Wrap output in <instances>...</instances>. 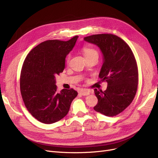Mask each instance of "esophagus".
<instances>
[{
    "mask_svg": "<svg viewBox=\"0 0 158 158\" xmlns=\"http://www.w3.org/2000/svg\"><path fill=\"white\" fill-rule=\"evenodd\" d=\"M79 93L81 94V95H89L90 94V93H91V92L89 90H88V89H81V90H80V92H79Z\"/></svg>",
    "mask_w": 158,
    "mask_h": 158,
    "instance_id": "34e87169",
    "label": "esophagus"
}]
</instances>
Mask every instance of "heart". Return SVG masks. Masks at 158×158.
Wrapping results in <instances>:
<instances>
[{"instance_id":"1","label":"heart","mask_w":158,"mask_h":158,"mask_svg":"<svg viewBox=\"0 0 158 158\" xmlns=\"http://www.w3.org/2000/svg\"><path fill=\"white\" fill-rule=\"evenodd\" d=\"M82 51L83 52L84 56L85 57V59H88L89 57H91L94 55L98 56V51L95 49H94V48H92V47H84L82 49ZM70 59V56L68 55L66 59V63H69Z\"/></svg>"}]
</instances>
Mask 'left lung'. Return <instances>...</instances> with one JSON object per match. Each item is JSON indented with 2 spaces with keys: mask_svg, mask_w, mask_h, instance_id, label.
<instances>
[{
  "mask_svg": "<svg viewBox=\"0 0 158 158\" xmlns=\"http://www.w3.org/2000/svg\"><path fill=\"white\" fill-rule=\"evenodd\" d=\"M84 40L101 49L103 64L99 77L107 82L104 92L94 89L98 102L94 109L106 116H116L130 106L136 94L138 71L135 55L125 41L111 33L92 35Z\"/></svg>",
  "mask_w": 158,
  "mask_h": 158,
  "instance_id": "left-lung-1",
  "label": "left lung"
}]
</instances>
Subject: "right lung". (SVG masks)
I'll return each mask as SVG.
<instances>
[{"label":"right lung","instance_id":"right-lung-1","mask_svg":"<svg viewBox=\"0 0 158 158\" xmlns=\"http://www.w3.org/2000/svg\"><path fill=\"white\" fill-rule=\"evenodd\" d=\"M78 36L69 41L47 40L34 47L25 59L20 74V92L27 111L37 120L52 124L64 118L78 92L71 88L59 93L55 76L63 73L65 58Z\"/></svg>","mask_w":158,"mask_h":158}]
</instances>
